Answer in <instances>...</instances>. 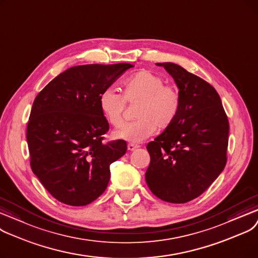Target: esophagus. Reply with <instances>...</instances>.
Here are the masks:
<instances>
[{
    "instance_id": "1",
    "label": "esophagus",
    "mask_w": 258,
    "mask_h": 258,
    "mask_svg": "<svg viewBox=\"0 0 258 258\" xmlns=\"http://www.w3.org/2000/svg\"><path fill=\"white\" fill-rule=\"evenodd\" d=\"M138 148H140V145L132 144V143L128 144V150H130V151H133V150H136V149H138Z\"/></svg>"
}]
</instances>
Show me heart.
Segmentation results:
<instances>
[{"instance_id": "1", "label": "heart", "mask_w": 258, "mask_h": 258, "mask_svg": "<svg viewBox=\"0 0 258 258\" xmlns=\"http://www.w3.org/2000/svg\"><path fill=\"white\" fill-rule=\"evenodd\" d=\"M126 103L137 104L134 117L138 118L115 131L117 139L139 143L156 131L169 128L175 121L181 107V96L174 85L149 70H140L122 83V94L106 88L99 95L102 113L111 126L118 128L124 122Z\"/></svg>"}]
</instances>
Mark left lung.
<instances>
[{
	"mask_svg": "<svg viewBox=\"0 0 258 258\" xmlns=\"http://www.w3.org/2000/svg\"><path fill=\"white\" fill-rule=\"evenodd\" d=\"M171 75L181 96L175 121L147 145L146 181L164 202L188 203L204 193L227 163L229 120L213 86L173 63H157Z\"/></svg>",
	"mask_w": 258,
	"mask_h": 258,
	"instance_id": "obj_1",
	"label": "left lung"
}]
</instances>
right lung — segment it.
Returning a JSON list of instances; mask_svg holds the SVG:
<instances>
[{
    "label": "right lung",
    "mask_w": 258,
    "mask_h": 258,
    "mask_svg": "<svg viewBox=\"0 0 258 258\" xmlns=\"http://www.w3.org/2000/svg\"><path fill=\"white\" fill-rule=\"evenodd\" d=\"M133 65H81L62 72L36 95L27 125L32 172L55 200L86 206L106 190L110 165L125 141L104 143L109 122L100 93Z\"/></svg>",
    "instance_id": "add662e5"
}]
</instances>
